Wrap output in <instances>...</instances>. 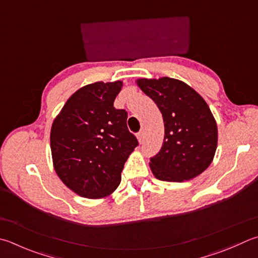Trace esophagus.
Returning <instances> with one entry per match:
<instances>
[{
	"label": "esophagus",
	"mask_w": 258,
	"mask_h": 258,
	"mask_svg": "<svg viewBox=\"0 0 258 258\" xmlns=\"http://www.w3.org/2000/svg\"><path fill=\"white\" fill-rule=\"evenodd\" d=\"M137 138L139 140V143H143L144 142V131H139L138 135H137Z\"/></svg>",
	"instance_id": "34e87169"
}]
</instances>
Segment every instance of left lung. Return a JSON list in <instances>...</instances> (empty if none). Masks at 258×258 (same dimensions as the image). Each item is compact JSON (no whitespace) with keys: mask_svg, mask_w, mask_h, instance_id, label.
I'll return each mask as SVG.
<instances>
[{"mask_svg":"<svg viewBox=\"0 0 258 258\" xmlns=\"http://www.w3.org/2000/svg\"><path fill=\"white\" fill-rule=\"evenodd\" d=\"M138 86L163 115L165 136L157 155L150 158L155 177L183 182L206 171L215 156L218 128L207 102L182 81L140 79Z\"/></svg>","mask_w":258,"mask_h":258,"instance_id":"1","label":"left lung"}]
</instances>
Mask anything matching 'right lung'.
<instances>
[{"label": "right lung", "mask_w": 258, "mask_h": 258, "mask_svg": "<svg viewBox=\"0 0 258 258\" xmlns=\"http://www.w3.org/2000/svg\"><path fill=\"white\" fill-rule=\"evenodd\" d=\"M122 82H96L76 91L53 120V167L65 185L81 197H108L119 186L124 163L138 146L128 130V113L115 109Z\"/></svg>", "instance_id": "add662e5"}]
</instances>
